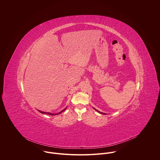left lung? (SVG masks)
I'll use <instances>...</instances> for the list:
<instances>
[{"label": "left lung", "mask_w": 160, "mask_h": 160, "mask_svg": "<svg viewBox=\"0 0 160 160\" xmlns=\"http://www.w3.org/2000/svg\"><path fill=\"white\" fill-rule=\"evenodd\" d=\"M95 110H96V109H95ZM97 111H98V112H99V111H98V110H97ZM100 113H102V114H104V113H102V112H100Z\"/></svg>", "instance_id": "8db88e82"}]
</instances>
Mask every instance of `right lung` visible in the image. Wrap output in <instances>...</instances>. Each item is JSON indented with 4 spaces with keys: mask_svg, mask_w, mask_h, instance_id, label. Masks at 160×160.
Instances as JSON below:
<instances>
[{
    "mask_svg": "<svg viewBox=\"0 0 160 160\" xmlns=\"http://www.w3.org/2000/svg\"><path fill=\"white\" fill-rule=\"evenodd\" d=\"M66 108H65L64 110H62L61 112H59V113H50V112H42V111H40V110H38L40 113H44V114H48V115H58V114H59V113H61V112H62L63 111H64L65 110H66Z\"/></svg>",
    "mask_w": 160,
    "mask_h": 160,
    "instance_id": "right-lung-1",
    "label": "right lung"
}]
</instances>
